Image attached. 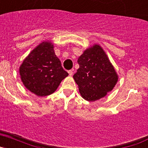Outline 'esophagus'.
<instances>
[{
	"mask_svg": "<svg viewBox=\"0 0 148 148\" xmlns=\"http://www.w3.org/2000/svg\"><path fill=\"white\" fill-rule=\"evenodd\" d=\"M68 73H69V75H72L73 74V71L72 70H69V71H68Z\"/></svg>",
	"mask_w": 148,
	"mask_h": 148,
	"instance_id": "obj_1",
	"label": "esophagus"
}]
</instances>
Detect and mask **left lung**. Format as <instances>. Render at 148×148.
Instances as JSON below:
<instances>
[{"instance_id": "1", "label": "left lung", "mask_w": 148, "mask_h": 148, "mask_svg": "<svg viewBox=\"0 0 148 148\" xmlns=\"http://www.w3.org/2000/svg\"><path fill=\"white\" fill-rule=\"evenodd\" d=\"M78 63L79 68L73 78L85 100H99L113 90L118 76L100 46L94 45L86 49L78 58Z\"/></svg>"}]
</instances>
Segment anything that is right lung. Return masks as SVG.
<instances>
[{
    "label": "right lung",
    "instance_id": "1",
    "mask_svg": "<svg viewBox=\"0 0 148 148\" xmlns=\"http://www.w3.org/2000/svg\"><path fill=\"white\" fill-rule=\"evenodd\" d=\"M19 71L23 85L38 96L54 92L68 75L55 54L53 45L47 41L39 44L31 52Z\"/></svg>",
    "mask_w": 148,
    "mask_h": 148
}]
</instances>
